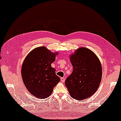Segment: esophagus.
<instances>
[{
    "instance_id": "obj_1",
    "label": "esophagus",
    "mask_w": 121,
    "mask_h": 121,
    "mask_svg": "<svg viewBox=\"0 0 121 121\" xmlns=\"http://www.w3.org/2000/svg\"><path fill=\"white\" fill-rule=\"evenodd\" d=\"M60 80L62 82H65V78H61Z\"/></svg>"
}]
</instances>
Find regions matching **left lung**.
<instances>
[{"mask_svg": "<svg viewBox=\"0 0 121 121\" xmlns=\"http://www.w3.org/2000/svg\"><path fill=\"white\" fill-rule=\"evenodd\" d=\"M73 67L65 85L72 97L77 100L89 98L96 91L102 78L100 61L94 53L80 47L70 56Z\"/></svg>", "mask_w": 121, "mask_h": 121, "instance_id": "8db88e82", "label": "left lung"}]
</instances>
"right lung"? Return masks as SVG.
I'll use <instances>...</instances> for the list:
<instances>
[{
    "label": "right lung",
    "mask_w": 121,
    "mask_h": 121,
    "mask_svg": "<svg viewBox=\"0 0 121 121\" xmlns=\"http://www.w3.org/2000/svg\"><path fill=\"white\" fill-rule=\"evenodd\" d=\"M58 53H52L44 47H37L31 51L22 63L21 76L28 91L38 99L47 98L54 87L60 82L51 64Z\"/></svg>",
    "instance_id": "right-lung-1"
}]
</instances>
